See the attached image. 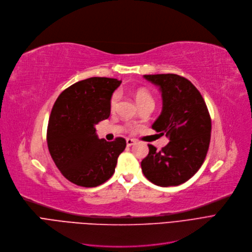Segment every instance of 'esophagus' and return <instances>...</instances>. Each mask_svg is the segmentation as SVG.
<instances>
[{"mask_svg": "<svg viewBox=\"0 0 252 252\" xmlns=\"http://www.w3.org/2000/svg\"><path fill=\"white\" fill-rule=\"evenodd\" d=\"M126 143H127V147H131V146L135 145L136 140H135V139H132V138H127V139H126Z\"/></svg>", "mask_w": 252, "mask_h": 252, "instance_id": "34e87169", "label": "esophagus"}]
</instances>
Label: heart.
I'll list each match as a JSON object with an SVG mask.
<instances>
[{"label":"heart","instance_id":"obj_1","mask_svg":"<svg viewBox=\"0 0 252 252\" xmlns=\"http://www.w3.org/2000/svg\"><path fill=\"white\" fill-rule=\"evenodd\" d=\"M134 97H135V100H136V102H137L139 107H141L143 105H148V104H153L154 105V103H155L153 95L146 88H139V89H137L135 91ZM119 99H120V93L119 92H115L112 95L111 101H110L111 110H115L116 109L117 104L119 102Z\"/></svg>","mask_w":252,"mask_h":252}]
</instances>
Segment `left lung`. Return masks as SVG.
Masks as SVG:
<instances>
[{
    "label": "left lung",
    "instance_id": "8db88e82",
    "mask_svg": "<svg viewBox=\"0 0 252 252\" xmlns=\"http://www.w3.org/2000/svg\"><path fill=\"white\" fill-rule=\"evenodd\" d=\"M159 87L162 112L152 128L169 138L161 151L149 145L141 169L159 187L179 186L202 166L208 152L211 119L201 93L188 79L174 74L145 75Z\"/></svg>",
    "mask_w": 252,
    "mask_h": 252
}]
</instances>
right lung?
Wrapping results in <instances>:
<instances>
[{
    "label": "right lung",
    "mask_w": 252,
    "mask_h": 252,
    "mask_svg": "<svg viewBox=\"0 0 252 252\" xmlns=\"http://www.w3.org/2000/svg\"><path fill=\"white\" fill-rule=\"evenodd\" d=\"M121 81L93 77L75 83L56 99L49 118L47 143L63 175L77 186L93 188L115 172L126 140L106 141L95 125L110 117V101Z\"/></svg>",
    "instance_id": "obj_1"
}]
</instances>
